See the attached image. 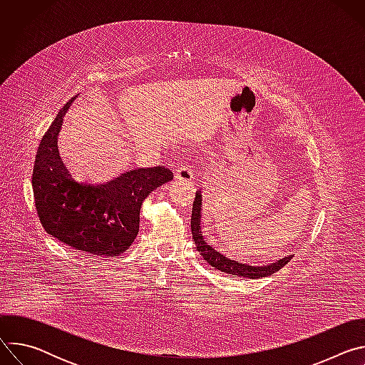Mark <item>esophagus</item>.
Wrapping results in <instances>:
<instances>
[{"label":"esophagus","mask_w":365,"mask_h":365,"mask_svg":"<svg viewBox=\"0 0 365 365\" xmlns=\"http://www.w3.org/2000/svg\"><path fill=\"white\" fill-rule=\"evenodd\" d=\"M193 178V172L187 165H180L175 169V179L180 182H189Z\"/></svg>","instance_id":"1"}]
</instances>
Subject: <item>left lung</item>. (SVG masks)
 Masks as SVG:
<instances>
[{
	"label": "left lung",
	"instance_id": "1",
	"mask_svg": "<svg viewBox=\"0 0 365 365\" xmlns=\"http://www.w3.org/2000/svg\"><path fill=\"white\" fill-rule=\"evenodd\" d=\"M200 205H202V196L200 193H196L195 200H193V207H192V217H190V230H192V237L196 245V250L199 251V254L203 257V259H206L212 267H215L217 270L227 273V274H232V276H240V277H247V279H259L264 276H272L273 273L279 272L280 269H283L290 259L292 255L284 257L276 263H272L270 266H250V264H242L238 262H234V259L227 258L224 254H221L220 251H217L214 247L207 245L205 242V240L202 238L200 234Z\"/></svg>",
	"mask_w": 365,
	"mask_h": 365
}]
</instances>
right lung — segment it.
I'll return each mask as SVG.
<instances>
[{"mask_svg":"<svg viewBox=\"0 0 365 365\" xmlns=\"http://www.w3.org/2000/svg\"><path fill=\"white\" fill-rule=\"evenodd\" d=\"M73 99L58 113L36 153L31 186L37 215L44 231L61 242L92 257H117L138 234L143 200L173 173L158 166L130 170L106 185L75 182L58 150V134Z\"/></svg>","mask_w":365,"mask_h":365,"instance_id":"1","label":"right lung"}]
</instances>
